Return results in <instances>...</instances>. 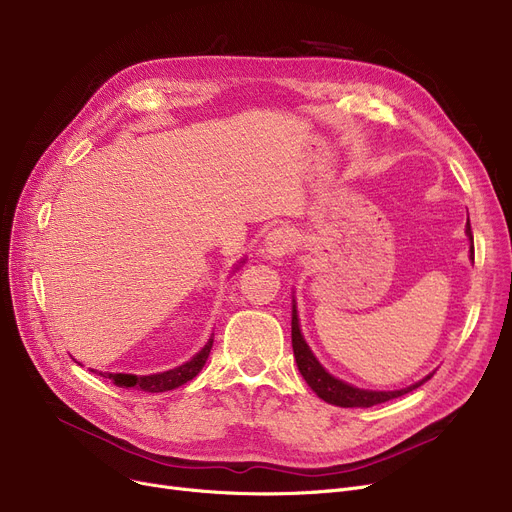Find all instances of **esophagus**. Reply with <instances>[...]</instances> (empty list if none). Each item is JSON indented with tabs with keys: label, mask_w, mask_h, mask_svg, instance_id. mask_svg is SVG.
<instances>
[{
	"label": "esophagus",
	"mask_w": 512,
	"mask_h": 512,
	"mask_svg": "<svg viewBox=\"0 0 512 512\" xmlns=\"http://www.w3.org/2000/svg\"><path fill=\"white\" fill-rule=\"evenodd\" d=\"M292 247H294L292 230L280 226V228H274L267 232L265 242H263V253L270 259H282L292 251Z\"/></svg>",
	"instance_id": "34e87169"
}]
</instances>
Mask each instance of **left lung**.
Segmentation results:
<instances>
[{
	"label": "left lung",
	"mask_w": 512,
	"mask_h": 512,
	"mask_svg": "<svg viewBox=\"0 0 512 512\" xmlns=\"http://www.w3.org/2000/svg\"><path fill=\"white\" fill-rule=\"evenodd\" d=\"M467 236L471 240V259H473V232H471V224L467 220ZM292 351H294V359H297V367L301 371V375L305 378V382L309 384V388L321 398L330 402V405L336 407H344V409H353V407H373V405H382V402H388L392 398H398L402 394H407L415 388H419L423 382H427L432 375H427L421 382L402 388V390H394V392H375V390H363V388H355L351 384H344L342 380H336L334 375H330L321 363L315 359V355L311 353L309 344L305 342L303 334H301V326H299V315H297V303L292 301Z\"/></svg>",
	"instance_id": "left-lung-1"
}]
</instances>
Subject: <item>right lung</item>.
Instances as JSON below:
<instances>
[{
	"label": "right lung",
	"instance_id": "obj_1",
	"mask_svg": "<svg viewBox=\"0 0 512 512\" xmlns=\"http://www.w3.org/2000/svg\"><path fill=\"white\" fill-rule=\"evenodd\" d=\"M213 346V338L207 340V344L201 351L191 359L182 363L180 367H174L164 373H153V375H132V373H99L103 378H110L120 388H137L143 392H168L174 390L186 382H191L195 375L203 369L209 351Z\"/></svg>",
	"mask_w": 512,
	"mask_h": 512
}]
</instances>
